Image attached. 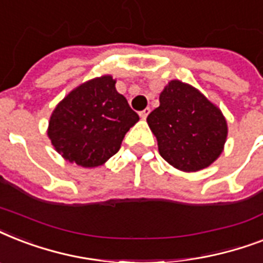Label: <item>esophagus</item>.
<instances>
[{
    "instance_id": "1",
    "label": "esophagus",
    "mask_w": 263,
    "mask_h": 263,
    "mask_svg": "<svg viewBox=\"0 0 263 263\" xmlns=\"http://www.w3.org/2000/svg\"><path fill=\"white\" fill-rule=\"evenodd\" d=\"M148 113H150V107H146V109H143V110L140 111L139 116L142 117V119H146V117L148 116Z\"/></svg>"
}]
</instances>
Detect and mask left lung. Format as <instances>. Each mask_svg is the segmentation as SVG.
<instances>
[{"mask_svg": "<svg viewBox=\"0 0 263 263\" xmlns=\"http://www.w3.org/2000/svg\"><path fill=\"white\" fill-rule=\"evenodd\" d=\"M161 157L184 172H196L222 152L228 128L220 109L203 94L172 80L160 95V106L147 116Z\"/></svg>", "mask_w": 263, "mask_h": 263, "instance_id": "left-lung-1", "label": "left lung"}]
</instances>
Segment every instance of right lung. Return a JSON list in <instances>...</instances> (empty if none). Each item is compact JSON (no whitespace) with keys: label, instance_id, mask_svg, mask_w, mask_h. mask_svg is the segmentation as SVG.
I'll list each match as a JSON object with an SVG mask.
<instances>
[{"label":"right lung","instance_id":"1","mask_svg":"<svg viewBox=\"0 0 263 263\" xmlns=\"http://www.w3.org/2000/svg\"><path fill=\"white\" fill-rule=\"evenodd\" d=\"M111 76L92 79L71 91L49 123L51 144L69 162L94 168L120 150L128 129L139 120Z\"/></svg>","mask_w":263,"mask_h":263}]
</instances>
